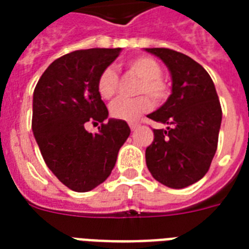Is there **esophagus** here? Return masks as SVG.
I'll return each mask as SVG.
<instances>
[{"label":"esophagus","instance_id":"obj_1","mask_svg":"<svg viewBox=\"0 0 249 249\" xmlns=\"http://www.w3.org/2000/svg\"><path fill=\"white\" fill-rule=\"evenodd\" d=\"M139 126H141V123H139V122H131V123H130V128H131L132 131H135V130H137Z\"/></svg>","mask_w":249,"mask_h":249}]
</instances>
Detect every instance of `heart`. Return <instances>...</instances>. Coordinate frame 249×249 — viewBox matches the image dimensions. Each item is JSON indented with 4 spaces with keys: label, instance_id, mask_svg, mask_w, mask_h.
<instances>
[{
    "label": "heart",
    "instance_id": "obj_1",
    "mask_svg": "<svg viewBox=\"0 0 249 249\" xmlns=\"http://www.w3.org/2000/svg\"><path fill=\"white\" fill-rule=\"evenodd\" d=\"M124 66L127 70L142 79L138 86V94L147 93V96L134 98V99H118L110 107V114L112 118L124 121V122H135L143 114L151 111L154 107V101L162 102L168 97V86L162 78V67L160 65L146 55L135 57L128 59ZM118 90V75L112 67H106L98 77L97 91L102 99H112ZM150 95L149 97L148 95Z\"/></svg>",
    "mask_w": 249,
    "mask_h": 249
}]
</instances>
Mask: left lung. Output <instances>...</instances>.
<instances>
[{
    "label": "left lung",
    "instance_id": "obj_1",
    "mask_svg": "<svg viewBox=\"0 0 249 249\" xmlns=\"http://www.w3.org/2000/svg\"><path fill=\"white\" fill-rule=\"evenodd\" d=\"M166 63L172 94L147 117L168 124L154 128L146 148V164L154 179L170 188L196 183L210 170L217 148L221 106L216 89L204 67L183 53L166 48L146 49Z\"/></svg>",
    "mask_w": 249,
    "mask_h": 249
}]
</instances>
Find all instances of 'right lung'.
<instances>
[{"mask_svg":"<svg viewBox=\"0 0 249 249\" xmlns=\"http://www.w3.org/2000/svg\"><path fill=\"white\" fill-rule=\"evenodd\" d=\"M121 52L87 49L65 54L34 89L33 134L46 166L72 191H90L105 182L131 132L124 121L103 123L108 110L97 91L99 74ZM87 122L101 123L97 134L86 131Z\"/></svg>","mask_w":249,"mask_h":249,"instance_id":"add662e5","label":"right lung"}]
</instances>
